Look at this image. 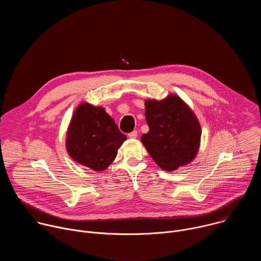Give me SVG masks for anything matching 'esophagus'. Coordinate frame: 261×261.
<instances>
[{
	"label": "esophagus",
	"instance_id": "esophagus-1",
	"mask_svg": "<svg viewBox=\"0 0 261 261\" xmlns=\"http://www.w3.org/2000/svg\"><path fill=\"white\" fill-rule=\"evenodd\" d=\"M128 136H129L130 138H136V137H137V131L134 130V131H132V132H130V133L128 134Z\"/></svg>",
	"mask_w": 261,
	"mask_h": 261
}]
</instances>
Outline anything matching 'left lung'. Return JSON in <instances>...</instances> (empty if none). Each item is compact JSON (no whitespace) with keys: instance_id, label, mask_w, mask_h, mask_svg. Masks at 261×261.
I'll return each instance as SVG.
<instances>
[{"instance_id":"left-lung-1","label":"left lung","mask_w":261,"mask_h":261,"mask_svg":"<svg viewBox=\"0 0 261 261\" xmlns=\"http://www.w3.org/2000/svg\"><path fill=\"white\" fill-rule=\"evenodd\" d=\"M147 133L141 142L154 161L172 171L191 162L199 148L201 129L193 111L176 95L145 101Z\"/></svg>"}]
</instances>
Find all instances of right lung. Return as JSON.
<instances>
[{"mask_svg": "<svg viewBox=\"0 0 261 261\" xmlns=\"http://www.w3.org/2000/svg\"><path fill=\"white\" fill-rule=\"evenodd\" d=\"M127 139L103 107L81 104L72 117L66 146L71 158L95 171L106 169Z\"/></svg>", "mask_w": 261, "mask_h": 261, "instance_id": "obj_1", "label": "right lung"}]
</instances>
